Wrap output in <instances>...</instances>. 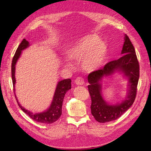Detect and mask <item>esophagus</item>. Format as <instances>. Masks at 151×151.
<instances>
[{
    "label": "esophagus",
    "instance_id": "1",
    "mask_svg": "<svg viewBox=\"0 0 151 151\" xmlns=\"http://www.w3.org/2000/svg\"><path fill=\"white\" fill-rule=\"evenodd\" d=\"M75 83L77 85L80 86V85H83L84 83V81L83 77H77L76 79L75 80Z\"/></svg>",
    "mask_w": 151,
    "mask_h": 151
}]
</instances>
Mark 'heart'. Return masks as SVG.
Here are the masks:
<instances>
[{
	"mask_svg": "<svg viewBox=\"0 0 151 151\" xmlns=\"http://www.w3.org/2000/svg\"><path fill=\"white\" fill-rule=\"evenodd\" d=\"M106 53V47L96 35H89L76 43L68 50V56L77 61L83 60L87 70H93L101 66Z\"/></svg>",
	"mask_w": 151,
	"mask_h": 151,
	"instance_id": "obj_1",
	"label": "heart"
}]
</instances>
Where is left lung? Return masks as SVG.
I'll list each match as a JSON object with an SVG mask.
<instances>
[{"instance_id": "left-lung-1", "label": "left lung", "mask_w": 151, "mask_h": 151, "mask_svg": "<svg viewBox=\"0 0 151 151\" xmlns=\"http://www.w3.org/2000/svg\"><path fill=\"white\" fill-rule=\"evenodd\" d=\"M121 53L122 56L118 60L107 63L103 68L91 72L88 77L91 114L99 123L109 122L120 118L130 108L135 99L139 79V63L135 48L127 35H125ZM116 71H121L129 77V91L126 100L122 103L109 105L102 97L99 81L104 75H110Z\"/></svg>"}]
</instances>
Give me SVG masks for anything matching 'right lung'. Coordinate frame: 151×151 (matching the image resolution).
I'll return each mask as SVG.
<instances>
[{"label":"right lung","instance_id":"obj_1","mask_svg":"<svg viewBox=\"0 0 151 151\" xmlns=\"http://www.w3.org/2000/svg\"><path fill=\"white\" fill-rule=\"evenodd\" d=\"M29 47V42L25 39L22 40L21 43L19 45V47L17 48L16 52L13 57L11 65V72H12V80L14 88V92L15 91L14 86L16 84V79H15V65L16 63L19 58L21 51L22 50L26 48ZM71 89V80L70 79H63L60 82L57 86V88L55 93L53 101L50 105V107L47 109V111L43 113L33 114L29 111L27 110L25 108L22 107L21 105L18 102L16 98V96L15 95L17 102L20 108L27 115H29L31 118L33 120L38 122L40 123H47V124H51L53 122H56L58 120V118L60 117L62 115V104L63 98H64L65 94L67 91ZM15 94V93H14Z\"/></svg>","mask_w":151,"mask_h":151}]
</instances>
